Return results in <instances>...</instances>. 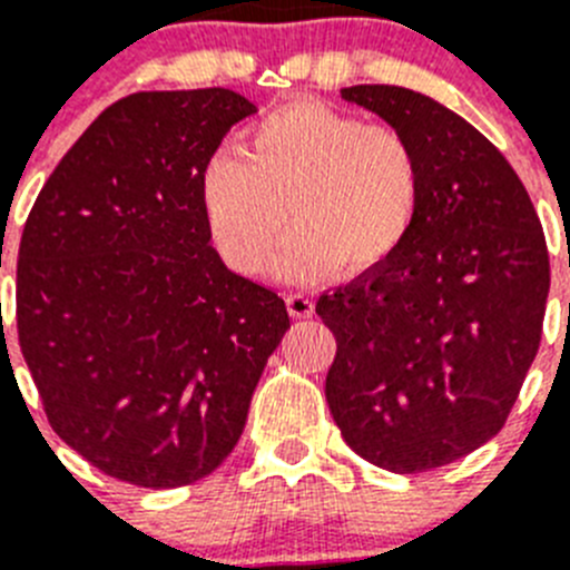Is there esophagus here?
I'll use <instances>...</instances> for the list:
<instances>
[{"label": "esophagus", "mask_w": 570, "mask_h": 570, "mask_svg": "<svg viewBox=\"0 0 570 570\" xmlns=\"http://www.w3.org/2000/svg\"><path fill=\"white\" fill-rule=\"evenodd\" d=\"M285 305H288V314L294 320H308V316H314V299L305 294H288L285 296Z\"/></svg>", "instance_id": "34e87169"}]
</instances>
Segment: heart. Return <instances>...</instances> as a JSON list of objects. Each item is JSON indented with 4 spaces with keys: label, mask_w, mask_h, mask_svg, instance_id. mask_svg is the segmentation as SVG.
<instances>
[{
    "label": "heart",
    "mask_w": 570,
    "mask_h": 570,
    "mask_svg": "<svg viewBox=\"0 0 570 570\" xmlns=\"http://www.w3.org/2000/svg\"><path fill=\"white\" fill-rule=\"evenodd\" d=\"M425 196L416 142L316 99L276 105L236 150H219L199 185L214 248L236 274H259L291 219L276 276H362L405 248Z\"/></svg>",
    "instance_id": "obj_1"
}]
</instances>
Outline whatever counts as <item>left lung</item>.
Here are the masks:
<instances>
[{
	"label": "left lung",
	"instance_id": "1",
	"mask_svg": "<svg viewBox=\"0 0 570 570\" xmlns=\"http://www.w3.org/2000/svg\"><path fill=\"white\" fill-rule=\"evenodd\" d=\"M416 142L425 196L405 248L322 294L336 340L325 396L342 440L394 473L448 465L500 434L540 351L551 265L520 176L480 130L396 85H354Z\"/></svg>",
	"mask_w": 570,
	"mask_h": 570
}]
</instances>
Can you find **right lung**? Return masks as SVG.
Wrapping results in <instances>:
<instances>
[{
  "instance_id": "obj_1",
  "label": "right lung",
  "mask_w": 570,
  "mask_h": 570,
  "mask_svg": "<svg viewBox=\"0 0 570 570\" xmlns=\"http://www.w3.org/2000/svg\"><path fill=\"white\" fill-rule=\"evenodd\" d=\"M254 110L228 88L130 94L28 214L19 347L50 428L114 480L179 488L223 465L291 328L274 291L225 268L199 203L210 156Z\"/></svg>"
}]
</instances>
